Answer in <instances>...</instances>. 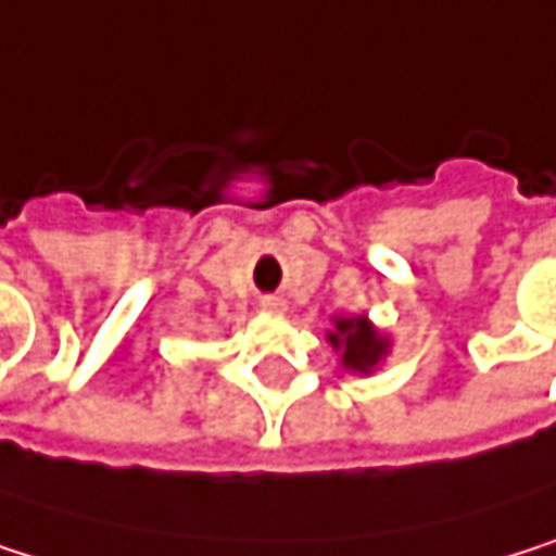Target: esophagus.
I'll return each instance as SVG.
<instances>
[{"mask_svg":"<svg viewBox=\"0 0 556 556\" xmlns=\"http://www.w3.org/2000/svg\"><path fill=\"white\" fill-rule=\"evenodd\" d=\"M260 309L263 313H273V316H283L287 313V300L283 296H263L260 300Z\"/></svg>","mask_w":556,"mask_h":556,"instance_id":"34e87169","label":"esophagus"}]
</instances>
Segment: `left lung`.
<instances>
[{
	"label": "left lung",
	"mask_w": 556,
	"mask_h": 556,
	"mask_svg": "<svg viewBox=\"0 0 556 556\" xmlns=\"http://www.w3.org/2000/svg\"><path fill=\"white\" fill-rule=\"evenodd\" d=\"M332 349L342 355V365L358 375H371L384 355H388V339L368 323V316H352V319H336V329L329 332Z\"/></svg>",
	"instance_id": "left-lung-1"
}]
</instances>
